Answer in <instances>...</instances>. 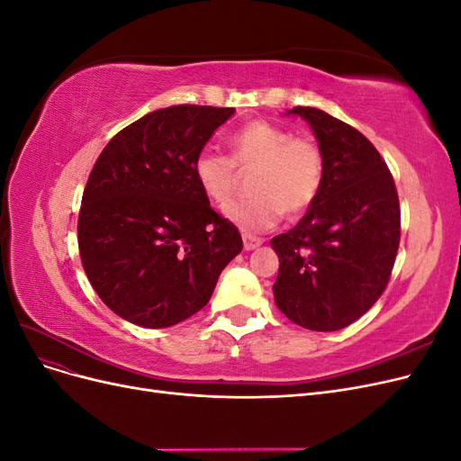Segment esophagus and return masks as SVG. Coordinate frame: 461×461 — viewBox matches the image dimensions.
Segmentation results:
<instances>
[{"mask_svg":"<svg viewBox=\"0 0 461 461\" xmlns=\"http://www.w3.org/2000/svg\"><path fill=\"white\" fill-rule=\"evenodd\" d=\"M242 240H244V249H256L263 244L261 239H258V236H252V234H242Z\"/></svg>","mask_w":461,"mask_h":461,"instance_id":"esophagus-1","label":"esophagus"}]
</instances>
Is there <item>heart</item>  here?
Here are the masks:
<instances>
[{
	"label": "heart",
	"mask_w": 461,
	"mask_h": 461,
	"mask_svg": "<svg viewBox=\"0 0 461 461\" xmlns=\"http://www.w3.org/2000/svg\"><path fill=\"white\" fill-rule=\"evenodd\" d=\"M230 158L203 148L194 159V176L209 200H229L236 183V167L258 169L252 178L256 196L232 200L225 215L244 232L275 227L283 217L300 215L317 200L325 178V156L308 136H292L267 121H252L230 136Z\"/></svg>",
	"instance_id": "1"
}]
</instances>
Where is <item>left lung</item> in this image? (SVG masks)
<instances>
[{
  "mask_svg": "<svg viewBox=\"0 0 461 461\" xmlns=\"http://www.w3.org/2000/svg\"><path fill=\"white\" fill-rule=\"evenodd\" d=\"M325 156L317 200L278 234L276 308L303 329H344L381 298L400 244V203L381 153L350 124L317 107H294Z\"/></svg>",
  "mask_w": 461,
  "mask_h": 461,
  "instance_id": "1",
  "label": "left lung"
}]
</instances>
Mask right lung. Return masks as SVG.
<instances>
[{
	"mask_svg": "<svg viewBox=\"0 0 461 461\" xmlns=\"http://www.w3.org/2000/svg\"><path fill=\"white\" fill-rule=\"evenodd\" d=\"M232 107L171 105L111 138L82 194V267L107 308L163 329L198 313L242 236L215 213L194 159Z\"/></svg>",
	"mask_w": 461,
	"mask_h": 461,
	"instance_id": "right-lung-1",
	"label": "right lung"
}]
</instances>
